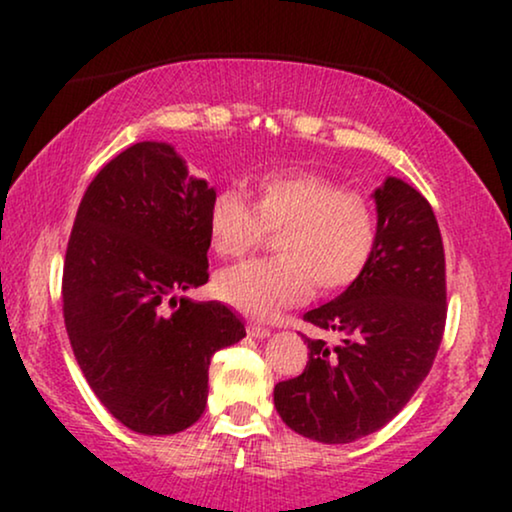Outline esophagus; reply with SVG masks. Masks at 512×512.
<instances>
[{
    "mask_svg": "<svg viewBox=\"0 0 512 512\" xmlns=\"http://www.w3.org/2000/svg\"><path fill=\"white\" fill-rule=\"evenodd\" d=\"M247 331H249L251 338H256V340H263V338H268V335H270V328L261 326V324H249Z\"/></svg>",
    "mask_w": 512,
    "mask_h": 512,
    "instance_id": "34e87169",
    "label": "esophagus"
}]
</instances>
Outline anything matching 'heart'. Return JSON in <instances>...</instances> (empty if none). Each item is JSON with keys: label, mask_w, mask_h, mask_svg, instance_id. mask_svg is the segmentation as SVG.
Segmentation results:
<instances>
[{"label": "heart", "mask_w": 512, "mask_h": 512, "mask_svg": "<svg viewBox=\"0 0 512 512\" xmlns=\"http://www.w3.org/2000/svg\"><path fill=\"white\" fill-rule=\"evenodd\" d=\"M279 256L219 272L216 296L249 317L268 319L319 291L335 293L366 272L377 244V216L359 191L305 170L258 174L249 200L221 188L207 209L209 244L223 258H240L275 233Z\"/></svg>", "instance_id": "1"}]
</instances>
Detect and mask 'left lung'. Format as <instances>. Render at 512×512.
Masks as SVG:
<instances>
[{
	"label": "left lung",
	"instance_id": "1",
	"mask_svg": "<svg viewBox=\"0 0 512 512\" xmlns=\"http://www.w3.org/2000/svg\"><path fill=\"white\" fill-rule=\"evenodd\" d=\"M377 244L368 268L331 303L305 314L342 335L305 338L303 375L279 382L275 408L300 436L326 445L359 440L391 422L429 375L445 331V251L422 193L387 177L373 193Z\"/></svg>",
	"mask_w": 512,
	"mask_h": 512
}]
</instances>
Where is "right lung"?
<instances>
[{
  "label": "right lung",
  "mask_w": 512,
  "mask_h": 512,
  "mask_svg": "<svg viewBox=\"0 0 512 512\" xmlns=\"http://www.w3.org/2000/svg\"><path fill=\"white\" fill-rule=\"evenodd\" d=\"M216 191L167 142H139L97 172L69 235L62 314L104 408L144 436L200 419L209 361L247 331L230 307L177 293L209 279L207 209ZM180 303L172 315L162 305Z\"/></svg>",
  "instance_id": "1"
}]
</instances>
